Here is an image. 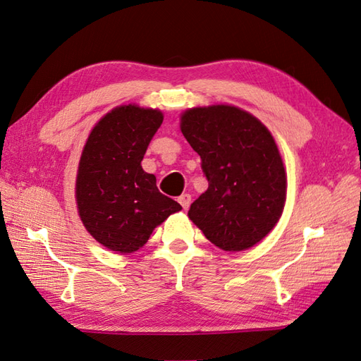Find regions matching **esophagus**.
Segmentation results:
<instances>
[{"mask_svg": "<svg viewBox=\"0 0 361 361\" xmlns=\"http://www.w3.org/2000/svg\"><path fill=\"white\" fill-rule=\"evenodd\" d=\"M178 202L180 203V206L183 207V209H188L190 204H191V195L190 194H182L180 197L178 199Z\"/></svg>", "mask_w": 361, "mask_h": 361, "instance_id": "34e87169", "label": "esophagus"}]
</instances>
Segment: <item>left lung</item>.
Segmentation results:
<instances>
[{
	"label": "left lung",
	"instance_id": "1",
	"mask_svg": "<svg viewBox=\"0 0 361 361\" xmlns=\"http://www.w3.org/2000/svg\"><path fill=\"white\" fill-rule=\"evenodd\" d=\"M180 130L202 158L209 187L195 200L190 220L224 251L260 243L279 223L286 202L288 178L274 137L241 108H190Z\"/></svg>",
	"mask_w": 361,
	"mask_h": 361
}]
</instances>
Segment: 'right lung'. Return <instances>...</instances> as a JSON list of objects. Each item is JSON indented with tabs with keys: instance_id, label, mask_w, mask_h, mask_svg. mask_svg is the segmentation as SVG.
<instances>
[{
	"instance_id": "obj_1",
	"label": "right lung",
	"mask_w": 361,
	"mask_h": 361,
	"mask_svg": "<svg viewBox=\"0 0 361 361\" xmlns=\"http://www.w3.org/2000/svg\"><path fill=\"white\" fill-rule=\"evenodd\" d=\"M162 113L120 105L94 125L76 173L75 199L84 227L116 253H134L182 206L159 192L141 161L162 123Z\"/></svg>"
}]
</instances>
